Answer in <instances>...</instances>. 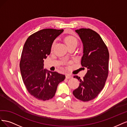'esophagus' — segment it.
I'll return each instance as SVG.
<instances>
[{
    "label": "esophagus",
    "instance_id": "obj_1",
    "mask_svg": "<svg viewBox=\"0 0 127 127\" xmlns=\"http://www.w3.org/2000/svg\"><path fill=\"white\" fill-rule=\"evenodd\" d=\"M66 78L67 79L71 78H72V75H70V74H66Z\"/></svg>",
    "mask_w": 127,
    "mask_h": 127
}]
</instances>
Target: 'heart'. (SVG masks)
I'll list each match as a JSON object with an SVG mask.
<instances>
[{
  "label": "heart",
  "instance_id": "b5f03b06",
  "mask_svg": "<svg viewBox=\"0 0 127 127\" xmlns=\"http://www.w3.org/2000/svg\"><path fill=\"white\" fill-rule=\"evenodd\" d=\"M64 42L65 43H66V45H67V47H69V46L71 45H77V40L76 38L74 36H71V35H69L65 37ZM55 44V42H54L53 43L52 45V48H53V47H54Z\"/></svg>",
  "mask_w": 127,
  "mask_h": 127
}]
</instances>
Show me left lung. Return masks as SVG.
I'll use <instances>...</instances> for the list:
<instances>
[{
    "label": "left lung",
    "mask_w": 127,
    "mask_h": 127,
    "mask_svg": "<svg viewBox=\"0 0 127 127\" xmlns=\"http://www.w3.org/2000/svg\"><path fill=\"white\" fill-rule=\"evenodd\" d=\"M83 45L82 67L87 68L83 79L75 76L79 87L73 91L75 97L84 102L95 98L105 85L109 72V53L101 37L90 29L75 30Z\"/></svg>",
    "instance_id": "obj_1"
}]
</instances>
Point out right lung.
Instances as JSON below:
<instances>
[{"instance_id":"right-lung-1","label":"right lung","mask_w":127,"mask_h":127,"mask_svg":"<svg viewBox=\"0 0 127 127\" xmlns=\"http://www.w3.org/2000/svg\"><path fill=\"white\" fill-rule=\"evenodd\" d=\"M64 30L46 29L30 35L23 49L20 67L24 84L29 93L39 100L54 96L58 84L65 76L44 69V60L50 54L53 41Z\"/></svg>"}]
</instances>
